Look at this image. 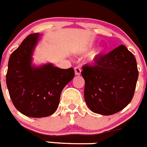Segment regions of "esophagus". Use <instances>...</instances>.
<instances>
[{
	"label": "esophagus",
	"mask_w": 147,
	"mask_h": 147,
	"mask_svg": "<svg viewBox=\"0 0 147 147\" xmlns=\"http://www.w3.org/2000/svg\"><path fill=\"white\" fill-rule=\"evenodd\" d=\"M75 73L76 75H80L81 74V69L79 67H75Z\"/></svg>",
	"instance_id": "esophagus-1"
}]
</instances>
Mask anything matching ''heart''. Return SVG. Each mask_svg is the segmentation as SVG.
<instances>
[{"mask_svg":"<svg viewBox=\"0 0 147 147\" xmlns=\"http://www.w3.org/2000/svg\"><path fill=\"white\" fill-rule=\"evenodd\" d=\"M92 45H93L90 44L88 46V48L87 49L91 48V47H92ZM105 49L104 47H99L97 50H96V51H93V52L91 53V54H90V55H89V59L90 60H92V61L96 60V59H98V58L100 57V55H101L103 53L105 52Z\"/></svg>","mask_w":147,"mask_h":147,"instance_id":"1","label":"heart"}]
</instances>
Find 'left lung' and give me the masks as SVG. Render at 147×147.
Returning a JSON list of instances; mask_svg holds the SVG:
<instances>
[{
	"instance_id": "left-lung-1",
	"label": "left lung",
	"mask_w": 147,
	"mask_h": 147,
	"mask_svg": "<svg viewBox=\"0 0 147 147\" xmlns=\"http://www.w3.org/2000/svg\"><path fill=\"white\" fill-rule=\"evenodd\" d=\"M84 99L94 113H118L131 102L138 78L136 58L125 45L119 46L82 67Z\"/></svg>"
}]
</instances>
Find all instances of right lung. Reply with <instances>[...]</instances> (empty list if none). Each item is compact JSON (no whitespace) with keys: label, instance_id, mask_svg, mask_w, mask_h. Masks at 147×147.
I'll use <instances>...</instances> for the list:
<instances>
[{"label":"right lung","instance_id":"obj_1","mask_svg":"<svg viewBox=\"0 0 147 147\" xmlns=\"http://www.w3.org/2000/svg\"><path fill=\"white\" fill-rule=\"evenodd\" d=\"M39 33L28 36L11 54L6 85L14 107L29 117L51 116L56 111L61 93L75 76L73 68L60 69L47 64L32 65V55Z\"/></svg>","mask_w":147,"mask_h":147}]
</instances>
